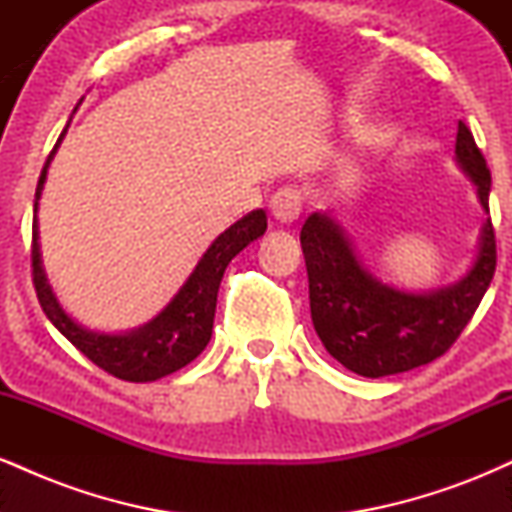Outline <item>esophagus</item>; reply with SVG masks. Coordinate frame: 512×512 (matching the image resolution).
Here are the masks:
<instances>
[{"instance_id": "obj_1", "label": "esophagus", "mask_w": 512, "mask_h": 512, "mask_svg": "<svg viewBox=\"0 0 512 512\" xmlns=\"http://www.w3.org/2000/svg\"><path fill=\"white\" fill-rule=\"evenodd\" d=\"M269 209L279 223H293L303 211V192L298 187H281L279 192H274Z\"/></svg>"}]
</instances>
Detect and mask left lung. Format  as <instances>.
<instances>
[{"mask_svg":"<svg viewBox=\"0 0 512 512\" xmlns=\"http://www.w3.org/2000/svg\"><path fill=\"white\" fill-rule=\"evenodd\" d=\"M455 158L489 214L491 173L462 120L457 125ZM301 248L317 337L344 368L363 378L404 373L443 356L472 320L496 272L491 216L481 228L469 272L457 284L428 293L399 291L375 279L358 262L342 226L322 211L305 219Z\"/></svg>","mask_w":512,"mask_h":512,"instance_id":"obj_1","label":"left lung"}]
</instances>
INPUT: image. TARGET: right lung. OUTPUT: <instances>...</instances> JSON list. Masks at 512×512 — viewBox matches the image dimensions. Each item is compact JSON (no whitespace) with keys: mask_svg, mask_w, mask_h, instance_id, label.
<instances>
[{"mask_svg":"<svg viewBox=\"0 0 512 512\" xmlns=\"http://www.w3.org/2000/svg\"><path fill=\"white\" fill-rule=\"evenodd\" d=\"M67 127H64L55 149L50 151L48 161H45L43 173H40L38 190H35L33 214H38V199L40 192H43L45 178H48L50 161L52 156H55L57 146L62 144ZM264 231H267V214H264L262 209L250 211L248 216H243V219L233 223L231 228H226V231L209 245V250L204 252L202 260L197 262L195 269H192V274L187 276V281L180 286V291L175 293L173 301H170L154 320L146 322L139 330L105 334L91 332L86 330V327L76 325L72 317L62 310L60 301H57V296L52 293V286L48 284L43 260H40L38 216H33V286L35 293H38L40 308L48 315V320L88 358V361H93L98 368L115 375V378L127 380V383H151V380L175 373V370L187 366V363L195 361V358L202 354L204 346H207L211 339V330H214L216 296H219V286L228 262H231L240 250L248 248L252 240L264 236Z\"/></svg>","mask_w":512,"mask_h":512,"instance_id":"obj_1","label":"right lung"}]
</instances>
